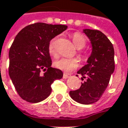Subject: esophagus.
Returning <instances> with one entry per match:
<instances>
[{"label": "esophagus", "instance_id": "1", "mask_svg": "<svg viewBox=\"0 0 128 128\" xmlns=\"http://www.w3.org/2000/svg\"><path fill=\"white\" fill-rule=\"evenodd\" d=\"M69 77V74H66V73H64L63 74V78H67Z\"/></svg>", "mask_w": 128, "mask_h": 128}]
</instances>
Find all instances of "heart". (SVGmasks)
<instances>
[{"label": "heart", "instance_id": "b5f03b06", "mask_svg": "<svg viewBox=\"0 0 128 128\" xmlns=\"http://www.w3.org/2000/svg\"><path fill=\"white\" fill-rule=\"evenodd\" d=\"M72 40L73 42L74 46L81 50L86 46V41L85 38L83 35L78 32L74 33L72 35ZM56 38H54L50 40L49 45H48V51L50 56L54 58H56L58 56V51H57L56 46ZM78 60L75 58H61L60 59L57 60L54 62V65L57 68L61 70L64 72H70L77 68L78 66Z\"/></svg>", "mask_w": 128, "mask_h": 128}]
</instances>
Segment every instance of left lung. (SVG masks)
I'll return each mask as SVG.
<instances>
[{"mask_svg": "<svg viewBox=\"0 0 128 128\" xmlns=\"http://www.w3.org/2000/svg\"><path fill=\"white\" fill-rule=\"evenodd\" d=\"M92 44V53L87 64L77 73L86 78L78 90L70 91L72 99L82 104L96 102L107 88L111 74L114 70V48L106 36L97 30L84 29Z\"/></svg>", "mask_w": 128, "mask_h": 128, "instance_id": "left-lung-1", "label": "left lung"}]
</instances>
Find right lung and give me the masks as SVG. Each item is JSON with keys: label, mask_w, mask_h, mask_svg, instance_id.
<instances>
[{"label": "right lung", "mask_w": 128, "mask_h": 128, "mask_svg": "<svg viewBox=\"0 0 128 128\" xmlns=\"http://www.w3.org/2000/svg\"><path fill=\"white\" fill-rule=\"evenodd\" d=\"M67 28L66 25L35 23L26 26L16 36L8 52V74L23 100L31 103L44 100L52 92L53 82L62 78L61 70L51 67L48 45ZM41 69L46 71L43 75Z\"/></svg>", "instance_id": "right-lung-1"}]
</instances>
